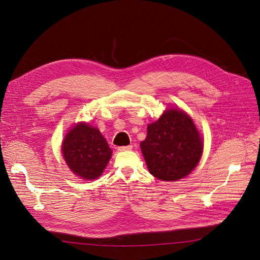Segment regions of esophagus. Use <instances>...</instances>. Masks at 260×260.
I'll return each mask as SVG.
<instances>
[{
  "instance_id": "34e87169",
  "label": "esophagus",
  "mask_w": 260,
  "mask_h": 260,
  "mask_svg": "<svg viewBox=\"0 0 260 260\" xmlns=\"http://www.w3.org/2000/svg\"><path fill=\"white\" fill-rule=\"evenodd\" d=\"M132 145H127V146H119L118 147V151H120V152H123V151H131L132 149Z\"/></svg>"
}]
</instances>
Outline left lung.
<instances>
[{"label": "left lung", "instance_id": "8db88e82", "mask_svg": "<svg viewBox=\"0 0 260 260\" xmlns=\"http://www.w3.org/2000/svg\"><path fill=\"white\" fill-rule=\"evenodd\" d=\"M141 149L151 174L162 181H176L198 166L203 142L193 120L179 109L165 112L148 124Z\"/></svg>", "mask_w": 260, "mask_h": 260}]
</instances>
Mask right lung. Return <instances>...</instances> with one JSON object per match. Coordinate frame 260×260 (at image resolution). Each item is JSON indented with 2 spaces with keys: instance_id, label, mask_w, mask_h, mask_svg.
Returning <instances> with one entry per match:
<instances>
[{
  "instance_id": "add662e5",
  "label": "right lung",
  "mask_w": 260,
  "mask_h": 260,
  "mask_svg": "<svg viewBox=\"0 0 260 260\" xmlns=\"http://www.w3.org/2000/svg\"><path fill=\"white\" fill-rule=\"evenodd\" d=\"M61 151L74 174L86 180L102 175L113 153L100 130L83 122L68 132Z\"/></svg>"
}]
</instances>
